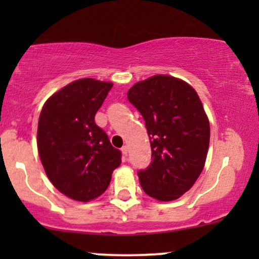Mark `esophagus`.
<instances>
[{
	"label": "esophagus",
	"mask_w": 259,
	"mask_h": 259,
	"mask_svg": "<svg viewBox=\"0 0 259 259\" xmlns=\"http://www.w3.org/2000/svg\"><path fill=\"white\" fill-rule=\"evenodd\" d=\"M127 151H129V150H127V146H123V147H121V153H123L124 159H125L126 157H127Z\"/></svg>",
	"instance_id": "34e87169"
}]
</instances>
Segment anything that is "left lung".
<instances>
[{"label": "left lung", "mask_w": 259, "mask_h": 259, "mask_svg": "<svg viewBox=\"0 0 259 259\" xmlns=\"http://www.w3.org/2000/svg\"><path fill=\"white\" fill-rule=\"evenodd\" d=\"M127 100L141 113L152 160L139 170L142 189L159 201H173L191 189L204 167L209 121L197 92L169 75L136 82Z\"/></svg>", "instance_id": "1"}]
</instances>
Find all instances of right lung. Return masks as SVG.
Instances as JSON below:
<instances>
[{
	"label": "right lung",
	"instance_id": "right-lung-1",
	"mask_svg": "<svg viewBox=\"0 0 259 259\" xmlns=\"http://www.w3.org/2000/svg\"><path fill=\"white\" fill-rule=\"evenodd\" d=\"M112 82L85 78L70 82L44 105L37 126V150L53 186L73 200L102 195L121 152L95 123Z\"/></svg>",
	"mask_w": 259,
	"mask_h": 259
}]
</instances>
